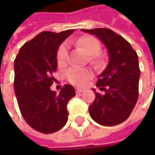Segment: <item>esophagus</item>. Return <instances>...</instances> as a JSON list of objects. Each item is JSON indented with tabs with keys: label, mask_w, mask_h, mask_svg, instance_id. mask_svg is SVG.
<instances>
[{
	"label": "esophagus",
	"mask_w": 155,
	"mask_h": 155,
	"mask_svg": "<svg viewBox=\"0 0 155 155\" xmlns=\"http://www.w3.org/2000/svg\"><path fill=\"white\" fill-rule=\"evenodd\" d=\"M75 90H76V92H82V91H85V89H84V88H79V87L76 88Z\"/></svg>",
	"instance_id": "34e87169"
}]
</instances>
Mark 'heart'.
<instances>
[{"label": "heart", "instance_id": "obj_1", "mask_svg": "<svg viewBox=\"0 0 155 155\" xmlns=\"http://www.w3.org/2000/svg\"><path fill=\"white\" fill-rule=\"evenodd\" d=\"M74 44H76L78 47L83 48L89 55L93 56L92 58H94V56L97 55L101 50L100 41L96 38L91 36H83L75 40ZM56 61L59 66H64L66 64L68 61V48L65 43L62 44L58 48L56 54ZM65 75L70 82H72L73 84L80 85L83 84L86 81L91 77V73L86 68L73 66L66 71Z\"/></svg>", "mask_w": 155, "mask_h": 155}]
</instances>
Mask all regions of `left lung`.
<instances>
[{"label":"left lung","mask_w":155,"mask_h":155,"mask_svg":"<svg viewBox=\"0 0 155 155\" xmlns=\"http://www.w3.org/2000/svg\"><path fill=\"white\" fill-rule=\"evenodd\" d=\"M81 31L100 38L108 53V65L99 75L96 84L105 93L96 92L89 113L100 125H118L128 118L138 99L140 69L137 54L123 37L109 28Z\"/></svg>","instance_id":"left-lung-1"}]
</instances>
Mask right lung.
Returning <instances> with one entry per match:
<instances>
[{"label":"right lung","mask_w":155,"mask_h":155,"mask_svg":"<svg viewBox=\"0 0 155 155\" xmlns=\"http://www.w3.org/2000/svg\"><path fill=\"white\" fill-rule=\"evenodd\" d=\"M43 31L25 43L14 61V91L26 122L35 130L51 134L67 122V103L75 96L74 88L65 84L59 93L52 91L59 46L74 32Z\"/></svg>","instance_id":"1"}]
</instances>
